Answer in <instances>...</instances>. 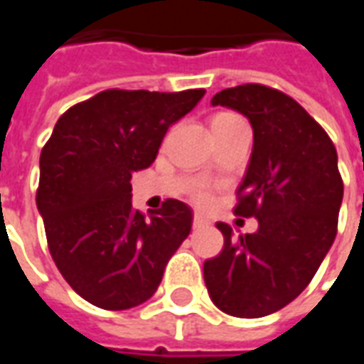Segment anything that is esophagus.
Masks as SVG:
<instances>
[{"mask_svg": "<svg viewBox=\"0 0 364 364\" xmlns=\"http://www.w3.org/2000/svg\"><path fill=\"white\" fill-rule=\"evenodd\" d=\"M208 225H210V220H208L207 217L199 215V213L193 217V228H205V226H208Z\"/></svg>", "mask_w": 364, "mask_h": 364, "instance_id": "34e87169", "label": "esophagus"}]
</instances>
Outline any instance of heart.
<instances>
[{
	"label": "heart",
	"mask_w": 364,
	"mask_h": 364,
	"mask_svg": "<svg viewBox=\"0 0 364 364\" xmlns=\"http://www.w3.org/2000/svg\"><path fill=\"white\" fill-rule=\"evenodd\" d=\"M230 118H236V116H232V114H217V116H215V118L210 120V126H213V124H218V122L230 120ZM195 197H197V200H199V203H207L208 193H207V191H199V193H197Z\"/></svg>",
	"instance_id": "b5f03b06"
}]
</instances>
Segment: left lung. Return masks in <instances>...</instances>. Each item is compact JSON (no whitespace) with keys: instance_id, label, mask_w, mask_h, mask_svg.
I'll return each instance as SVG.
<instances>
[{"instance_id":"obj_1","label":"left lung","mask_w":364,"mask_h":364,"mask_svg":"<svg viewBox=\"0 0 364 364\" xmlns=\"http://www.w3.org/2000/svg\"><path fill=\"white\" fill-rule=\"evenodd\" d=\"M210 104L240 112L252 126L235 213L258 218V230L235 238L218 223L225 248L205 262V284L220 311L264 317L307 288L335 240L343 200L337 149L294 98L268 86L226 88Z\"/></svg>"}]
</instances>
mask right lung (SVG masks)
<instances>
[{"mask_svg": "<svg viewBox=\"0 0 364 364\" xmlns=\"http://www.w3.org/2000/svg\"><path fill=\"white\" fill-rule=\"evenodd\" d=\"M203 96L104 90L55 124L41 151L37 208L58 272L92 306L122 311L147 301L189 236V205L167 199L146 218L132 207L129 179L156 161L169 126Z\"/></svg>", "mask_w": 364, "mask_h": 364, "instance_id": "obj_1", "label": "right lung"}]
</instances>
